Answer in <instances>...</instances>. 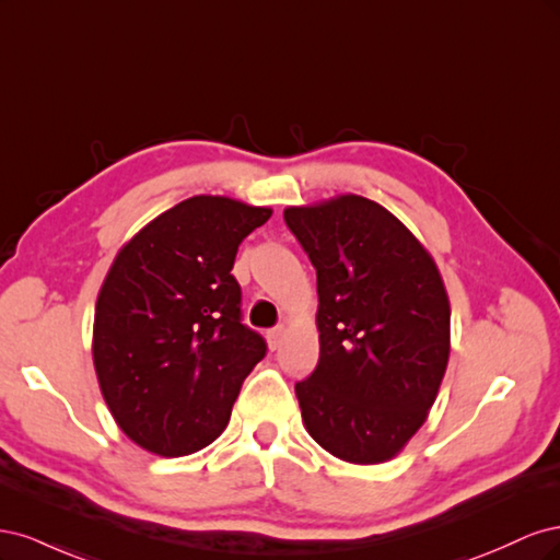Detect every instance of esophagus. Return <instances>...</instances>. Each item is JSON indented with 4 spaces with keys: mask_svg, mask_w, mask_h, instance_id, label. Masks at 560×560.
Instances as JSON below:
<instances>
[{
    "mask_svg": "<svg viewBox=\"0 0 560 560\" xmlns=\"http://www.w3.org/2000/svg\"><path fill=\"white\" fill-rule=\"evenodd\" d=\"M282 336H284V329H282V327L270 329V331L266 334V343H268V348H270V350H278V348H280V343H282Z\"/></svg>",
    "mask_w": 560,
    "mask_h": 560,
    "instance_id": "34e87169",
    "label": "esophagus"
}]
</instances>
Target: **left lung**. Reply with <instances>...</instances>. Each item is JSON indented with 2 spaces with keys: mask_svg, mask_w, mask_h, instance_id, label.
<instances>
[{
  "mask_svg": "<svg viewBox=\"0 0 560 560\" xmlns=\"http://www.w3.org/2000/svg\"><path fill=\"white\" fill-rule=\"evenodd\" d=\"M284 222L317 270L319 360L294 387L303 425L346 463L393 460L446 374L442 273L393 212L362 196L287 208Z\"/></svg>",
  "mask_w": 560,
  "mask_h": 560,
  "instance_id": "left-lung-1",
  "label": "left lung"
}]
</instances>
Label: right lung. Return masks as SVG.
I'll return each mask as SVG.
<instances>
[{
  "label": "right lung",
  "instance_id": "add662e5",
  "mask_svg": "<svg viewBox=\"0 0 560 560\" xmlns=\"http://www.w3.org/2000/svg\"><path fill=\"white\" fill-rule=\"evenodd\" d=\"M273 210L194 196L118 249L100 287L93 364L135 444L165 457L212 444L229 425L266 341L241 322L235 252Z\"/></svg>",
  "mask_w": 560,
  "mask_h": 560
}]
</instances>
